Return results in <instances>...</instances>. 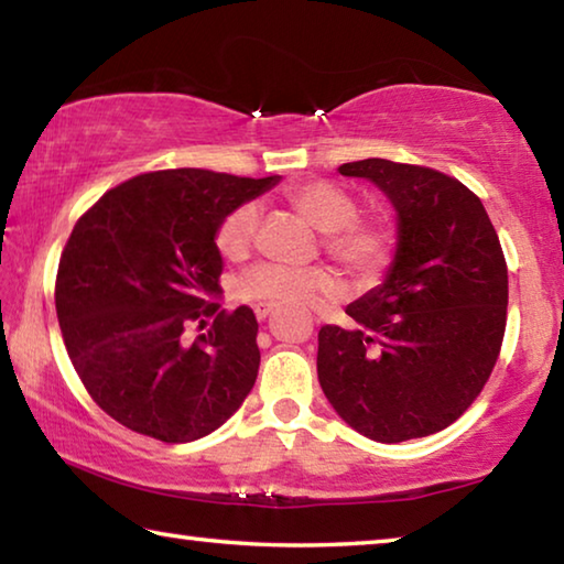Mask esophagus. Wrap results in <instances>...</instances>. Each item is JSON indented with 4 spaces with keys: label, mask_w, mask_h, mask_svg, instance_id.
I'll return each mask as SVG.
<instances>
[{
    "label": "esophagus",
    "mask_w": 564,
    "mask_h": 564,
    "mask_svg": "<svg viewBox=\"0 0 564 564\" xmlns=\"http://www.w3.org/2000/svg\"><path fill=\"white\" fill-rule=\"evenodd\" d=\"M253 311H256V316H259V321H263V318H269L271 313H273V305L271 303H259Z\"/></svg>",
    "instance_id": "esophagus-1"
}]
</instances>
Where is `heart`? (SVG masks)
Returning a JSON list of instances; mask_svg holds the SVG:
<instances>
[{
  "label": "heart",
  "instance_id": "obj_1",
  "mask_svg": "<svg viewBox=\"0 0 564 564\" xmlns=\"http://www.w3.org/2000/svg\"><path fill=\"white\" fill-rule=\"evenodd\" d=\"M285 202L313 228L323 231V246L343 271L358 283H373L393 256V231L378 216H358L356 198L330 181H295L285 188ZM259 208L241 204L228 214L216 231L218 253L228 261H243L251 251ZM338 279L323 265L295 269L283 263H259L238 281V293L248 301L273 305H313L338 295Z\"/></svg>",
  "mask_w": 564,
  "mask_h": 564
}]
</instances>
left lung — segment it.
Masks as SVG:
<instances>
[{
  "label": "left lung",
  "instance_id": "left-lung-1",
  "mask_svg": "<svg viewBox=\"0 0 564 564\" xmlns=\"http://www.w3.org/2000/svg\"><path fill=\"white\" fill-rule=\"evenodd\" d=\"M395 208L386 279L318 333V380L333 410L376 443L425 437L455 423L498 360L508 318V265L480 198L435 169L362 159Z\"/></svg>",
  "mask_w": 564,
  "mask_h": 564
}]
</instances>
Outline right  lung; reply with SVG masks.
<instances>
[{"label":"right lung","instance_id":"1","mask_svg":"<svg viewBox=\"0 0 564 564\" xmlns=\"http://www.w3.org/2000/svg\"><path fill=\"white\" fill-rule=\"evenodd\" d=\"M281 176L169 169L104 194L64 246L56 318L104 413L164 443L198 441L231 417L259 376L253 311H218L224 218ZM214 317L196 341L188 322Z\"/></svg>","mask_w":564,"mask_h":564}]
</instances>
